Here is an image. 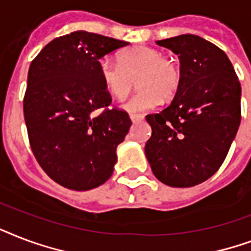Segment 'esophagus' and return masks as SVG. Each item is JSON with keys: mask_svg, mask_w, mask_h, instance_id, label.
Returning <instances> with one entry per match:
<instances>
[{"mask_svg": "<svg viewBox=\"0 0 251 251\" xmlns=\"http://www.w3.org/2000/svg\"><path fill=\"white\" fill-rule=\"evenodd\" d=\"M129 118H131L132 123H139V122H141L144 119V116L140 115V114H131Z\"/></svg>", "mask_w": 251, "mask_h": 251, "instance_id": "esophagus-1", "label": "esophagus"}]
</instances>
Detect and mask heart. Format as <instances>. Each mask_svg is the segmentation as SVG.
<instances>
[{
	"label": "heart",
	"mask_w": 251,
	"mask_h": 251,
	"mask_svg": "<svg viewBox=\"0 0 251 251\" xmlns=\"http://www.w3.org/2000/svg\"><path fill=\"white\" fill-rule=\"evenodd\" d=\"M98 73L104 89L112 98L124 99L137 79L140 90L128 99L124 108L129 112H143L156 108L161 102L170 100L182 85L180 67L164 52L148 46H137L122 52L119 64L102 59Z\"/></svg>",
	"instance_id": "obj_1"
}]
</instances>
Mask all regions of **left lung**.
I'll use <instances>...</instances> for the list:
<instances>
[{
	"label": "left lung",
	"instance_id": "8db88e82",
	"mask_svg": "<svg viewBox=\"0 0 251 251\" xmlns=\"http://www.w3.org/2000/svg\"><path fill=\"white\" fill-rule=\"evenodd\" d=\"M178 55L182 85L170 106L147 115L153 174L172 187H192L219 170L241 123V83L225 52L186 34L157 40Z\"/></svg>",
	"mask_w": 251,
	"mask_h": 251
}]
</instances>
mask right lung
I'll use <instances>...</instances> for the list:
<instances>
[{
  "mask_svg": "<svg viewBox=\"0 0 251 251\" xmlns=\"http://www.w3.org/2000/svg\"><path fill=\"white\" fill-rule=\"evenodd\" d=\"M128 44L75 31L53 39L31 63L23 99L31 151L47 176L64 187L87 191L112 176L116 148L132 122L123 110L108 108L112 99L98 64Z\"/></svg>",
  "mask_w": 251,
  "mask_h": 251,
  "instance_id": "1",
  "label": "right lung"
}]
</instances>
